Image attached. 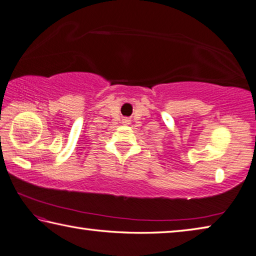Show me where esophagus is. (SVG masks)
<instances>
[{"instance_id": "1", "label": "esophagus", "mask_w": 256, "mask_h": 256, "mask_svg": "<svg viewBox=\"0 0 256 256\" xmlns=\"http://www.w3.org/2000/svg\"><path fill=\"white\" fill-rule=\"evenodd\" d=\"M123 123H124V124H130V120H128V118H124V120H123Z\"/></svg>"}]
</instances>
